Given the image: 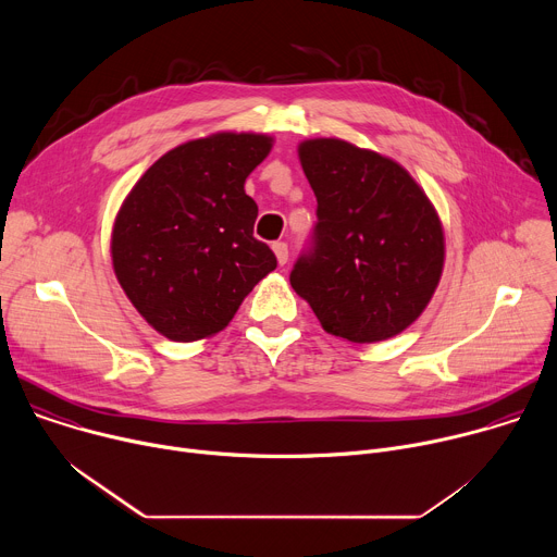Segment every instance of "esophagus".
Masks as SVG:
<instances>
[{
    "mask_svg": "<svg viewBox=\"0 0 557 557\" xmlns=\"http://www.w3.org/2000/svg\"><path fill=\"white\" fill-rule=\"evenodd\" d=\"M273 253H275L280 267H284L288 262V247H286V243H275L273 245Z\"/></svg>",
    "mask_w": 557,
    "mask_h": 557,
    "instance_id": "34e87169",
    "label": "esophagus"
}]
</instances>
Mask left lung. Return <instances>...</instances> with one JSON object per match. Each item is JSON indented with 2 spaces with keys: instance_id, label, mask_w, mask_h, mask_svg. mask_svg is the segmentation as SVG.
Listing matches in <instances>:
<instances>
[{
  "instance_id": "obj_1",
  "label": "left lung",
  "mask_w": 557,
  "mask_h": 557,
  "mask_svg": "<svg viewBox=\"0 0 557 557\" xmlns=\"http://www.w3.org/2000/svg\"><path fill=\"white\" fill-rule=\"evenodd\" d=\"M317 198L314 247L290 273L322 329L350 344H376L414 324L445 267V231L412 174L342 138L297 145Z\"/></svg>"
}]
</instances>
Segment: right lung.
<instances>
[{
  "instance_id": "obj_1",
  "label": "right lung",
  "mask_w": 557,
  "mask_h": 557,
  "mask_svg": "<svg viewBox=\"0 0 557 557\" xmlns=\"http://www.w3.org/2000/svg\"><path fill=\"white\" fill-rule=\"evenodd\" d=\"M273 143L258 132L187 140L158 158L125 196L112 224V269L156 333L187 344L224 331L277 267L253 237L258 205L245 191Z\"/></svg>"
}]
</instances>
